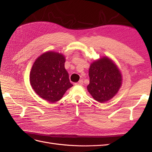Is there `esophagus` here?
Segmentation results:
<instances>
[{
    "mask_svg": "<svg viewBox=\"0 0 152 152\" xmlns=\"http://www.w3.org/2000/svg\"><path fill=\"white\" fill-rule=\"evenodd\" d=\"M83 84V80H80L79 82H77V83L75 84V85H79V86H82Z\"/></svg>",
    "mask_w": 152,
    "mask_h": 152,
    "instance_id": "34e87169",
    "label": "esophagus"
}]
</instances>
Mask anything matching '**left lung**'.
Listing matches in <instances>:
<instances>
[{"instance_id": "8db88e82", "label": "left lung", "mask_w": 152, "mask_h": 152, "mask_svg": "<svg viewBox=\"0 0 152 152\" xmlns=\"http://www.w3.org/2000/svg\"><path fill=\"white\" fill-rule=\"evenodd\" d=\"M89 75L90 81L87 90L99 103H104L112 99L121 87V73L108 58L104 57L92 63Z\"/></svg>"}]
</instances>
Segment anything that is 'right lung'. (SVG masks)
<instances>
[{"label":"right lung","instance_id":"1","mask_svg":"<svg viewBox=\"0 0 152 152\" xmlns=\"http://www.w3.org/2000/svg\"><path fill=\"white\" fill-rule=\"evenodd\" d=\"M65 62L62 54L48 52L37 59L31 68L30 80L32 88L48 102H58L73 86L65 68Z\"/></svg>","mask_w":152,"mask_h":152}]
</instances>
